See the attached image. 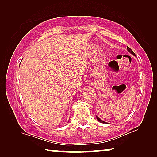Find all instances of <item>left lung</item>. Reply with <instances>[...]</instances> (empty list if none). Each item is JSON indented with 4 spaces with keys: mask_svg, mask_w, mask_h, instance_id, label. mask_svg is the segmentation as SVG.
I'll return each instance as SVG.
<instances>
[{
    "mask_svg": "<svg viewBox=\"0 0 157 157\" xmlns=\"http://www.w3.org/2000/svg\"><path fill=\"white\" fill-rule=\"evenodd\" d=\"M127 49H128V51L129 52H130V53H131V54H132V55H135L134 52H133V51H132V50H131L130 48H129V47H128V46H127ZM97 120H98V121H99V122H102V123H105V122L102 121V120H101V119H100V118H99V117H97Z\"/></svg>",
    "mask_w": 157,
    "mask_h": 157,
    "instance_id": "obj_1",
    "label": "left lung"
}]
</instances>
